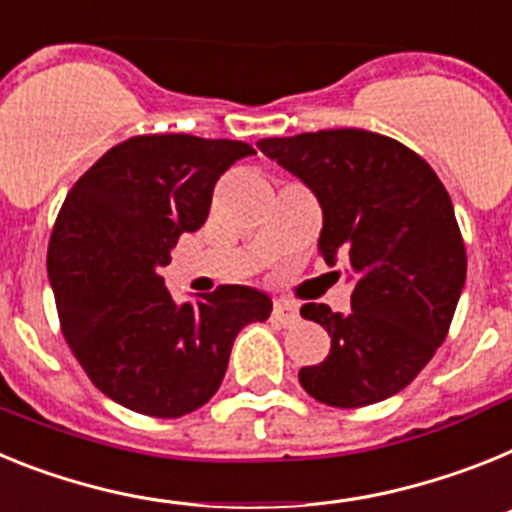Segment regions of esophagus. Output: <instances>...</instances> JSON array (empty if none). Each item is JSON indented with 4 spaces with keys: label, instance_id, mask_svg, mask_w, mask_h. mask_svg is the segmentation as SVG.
<instances>
[{
    "label": "esophagus",
    "instance_id": "esophagus-1",
    "mask_svg": "<svg viewBox=\"0 0 512 512\" xmlns=\"http://www.w3.org/2000/svg\"><path fill=\"white\" fill-rule=\"evenodd\" d=\"M299 319V309L291 304V301H283L278 299L273 304V322L278 324H293Z\"/></svg>",
    "mask_w": 512,
    "mask_h": 512
}]
</instances>
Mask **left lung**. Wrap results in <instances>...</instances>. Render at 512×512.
I'll return each instance as SVG.
<instances>
[{
  "instance_id": "obj_1",
  "label": "left lung",
  "mask_w": 512,
  "mask_h": 512,
  "mask_svg": "<svg viewBox=\"0 0 512 512\" xmlns=\"http://www.w3.org/2000/svg\"><path fill=\"white\" fill-rule=\"evenodd\" d=\"M257 149L317 195L319 252L353 283L348 314L301 306L332 337L330 355L299 371L301 386L342 410L394 397L441 348L464 291V239L443 182L420 154L361 128L260 139Z\"/></svg>"
}]
</instances>
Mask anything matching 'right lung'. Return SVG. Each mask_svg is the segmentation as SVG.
Returning a JSON list of instances; mask_svg holds the SVG:
<instances>
[{
	"label": "right lung",
	"instance_id": "right-lung-1",
	"mask_svg": "<svg viewBox=\"0 0 512 512\" xmlns=\"http://www.w3.org/2000/svg\"><path fill=\"white\" fill-rule=\"evenodd\" d=\"M250 154L244 141L133 136L66 195L48 244L61 330L92 384L128 410L182 417L203 407L239 330L273 311L250 286L177 304L162 278L180 234L206 224L216 180Z\"/></svg>",
	"mask_w": 512,
	"mask_h": 512
}]
</instances>
